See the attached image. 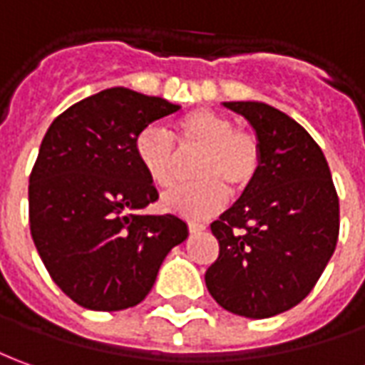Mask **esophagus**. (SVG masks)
Wrapping results in <instances>:
<instances>
[{"mask_svg":"<svg viewBox=\"0 0 365 365\" xmlns=\"http://www.w3.org/2000/svg\"><path fill=\"white\" fill-rule=\"evenodd\" d=\"M188 230H190V235H197V232L207 230V225H205V222H197V220H190V222H188Z\"/></svg>","mask_w":365,"mask_h":365,"instance_id":"34e87169","label":"esophagus"}]
</instances>
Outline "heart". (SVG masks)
<instances>
[{"mask_svg":"<svg viewBox=\"0 0 365 365\" xmlns=\"http://www.w3.org/2000/svg\"><path fill=\"white\" fill-rule=\"evenodd\" d=\"M178 145H175L174 143ZM200 153L192 185L163 198V207L185 218H208L228 202V188L245 192L255 185L262 167L260 143L252 133L235 129V123L210 109L187 113L175 123V140L160 127H145L135 139V155L149 182L168 190L177 182L180 155Z\"/></svg>","mask_w":365,"mask_h":365,"instance_id":"b5f03b06","label":"heart"}]
</instances>
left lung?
Masks as SVG:
<instances>
[{
  "mask_svg": "<svg viewBox=\"0 0 365 365\" xmlns=\"http://www.w3.org/2000/svg\"><path fill=\"white\" fill-rule=\"evenodd\" d=\"M225 107L252 125L262 167L210 225L220 250L205 282L225 310L260 320L312 292L336 250L340 200L326 157L302 125L266 103Z\"/></svg>",
  "mask_w": 365,
  "mask_h": 365,
  "instance_id": "1",
  "label": "left lung"
}]
</instances>
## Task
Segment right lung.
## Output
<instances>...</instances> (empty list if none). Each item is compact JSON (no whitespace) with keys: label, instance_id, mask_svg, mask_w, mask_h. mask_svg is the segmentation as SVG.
<instances>
[{"label":"right lung","instance_id":"add662e5","mask_svg":"<svg viewBox=\"0 0 365 365\" xmlns=\"http://www.w3.org/2000/svg\"><path fill=\"white\" fill-rule=\"evenodd\" d=\"M180 109L125 87L63 110L29 175V228L53 282L83 308L115 312L150 292L165 256L188 236L175 215H143L158 198L135 139Z\"/></svg>","mask_w":365,"mask_h":365}]
</instances>
